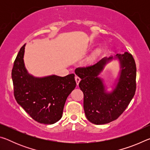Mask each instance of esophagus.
<instances>
[{
  "instance_id": "34e87169",
  "label": "esophagus",
  "mask_w": 150,
  "mask_h": 150,
  "mask_svg": "<svg viewBox=\"0 0 150 150\" xmlns=\"http://www.w3.org/2000/svg\"><path fill=\"white\" fill-rule=\"evenodd\" d=\"M75 79L76 83H77V85H79V82H80V81H81V79H80L79 77L78 76H75Z\"/></svg>"
}]
</instances>
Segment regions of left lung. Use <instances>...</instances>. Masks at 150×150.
I'll list each match as a JSON object with an SVG mask.
<instances>
[{
	"label": "left lung",
	"instance_id": "left-lung-1",
	"mask_svg": "<svg viewBox=\"0 0 150 150\" xmlns=\"http://www.w3.org/2000/svg\"><path fill=\"white\" fill-rule=\"evenodd\" d=\"M114 59L119 60L121 70L115 88L108 93L98 75L106 63ZM75 73L81 79L79 86L84 95L86 117L96 125L116 120L135 95L136 66L133 56L128 52L116 54L114 57H105L93 65L77 68Z\"/></svg>",
	"mask_w": 150,
	"mask_h": 150
}]
</instances>
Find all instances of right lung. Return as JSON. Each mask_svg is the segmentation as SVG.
Returning <instances> with one entry per match:
<instances>
[{"label": "right lung", "mask_w": 150, "mask_h": 150, "mask_svg": "<svg viewBox=\"0 0 150 150\" xmlns=\"http://www.w3.org/2000/svg\"><path fill=\"white\" fill-rule=\"evenodd\" d=\"M25 46L20 48L12 70L15 99L38 122L54 124L62 117L66 99L77 85L75 75L35 77L29 74L23 59Z\"/></svg>", "instance_id": "obj_1"}]
</instances>
